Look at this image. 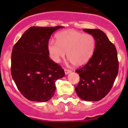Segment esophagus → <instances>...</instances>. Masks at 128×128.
<instances>
[{
  "label": "esophagus",
  "instance_id": "esophagus-1",
  "mask_svg": "<svg viewBox=\"0 0 128 128\" xmlns=\"http://www.w3.org/2000/svg\"><path fill=\"white\" fill-rule=\"evenodd\" d=\"M64 71H65V75H67V74H69V73H70V72H71L70 70L66 69V68H65V69L64 70Z\"/></svg>",
  "mask_w": 128,
  "mask_h": 128
}]
</instances>
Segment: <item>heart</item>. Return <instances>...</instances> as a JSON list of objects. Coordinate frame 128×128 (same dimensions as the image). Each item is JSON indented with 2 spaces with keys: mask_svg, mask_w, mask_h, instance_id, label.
Wrapping results in <instances>:
<instances>
[{
  "mask_svg": "<svg viewBox=\"0 0 128 128\" xmlns=\"http://www.w3.org/2000/svg\"><path fill=\"white\" fill-rule=\"evenodd\" d=\"M56 42L50 40L47 44L49 57L59 63L65 57L76 66H83L88 63L95 50L96 40L90 34H83L73 29L61 31L56 35Z\"/></svg>",
  "mask_w": 128,
  "mask_h": 128,
  "instance_id": "b5f03b06",
  "label": "heart"
}]
</instances>
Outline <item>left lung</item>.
Returning <instances> with one entry per match:
<instances>
[{
    "instance_id": "1",
    "label": "left lung",
    "mask_w": 128,
    "mask_h": 128,
    "mask_svg": "<svg viewBox=\"0 0 128 128\" xmlns=\"http://www.w3.org/2000/svg\"><path fill=\"white\" fill-rule=\"evenodd\" d=\"M96 40L92 57L83 67L76 70L80 81L75 88L81 99L98 101L104 98L112 88L118 72L116 48L100 29H84Z\"/></svg>"
}]
</instances>
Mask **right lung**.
Here are the masks:
<instances>
[{
  "mask_svg": "<svg viewBox=\"0 0 128 128\" xmlns=\"http://www.w3.org/2000/svg\"><path fill=\"white\" fill-rule=\"evenodd\" d=\"M64 27L32 26L22 34L11 54V76L26 99L46 102L54 96L56 80L65 76L60 65L51 60L47 44L55 30Z\"/></svg>",
  "mask_w": 128,
  "mask_h": 128,
  "instance_id": "obj_1",
  "label": "right lung"
}]
</instances>
